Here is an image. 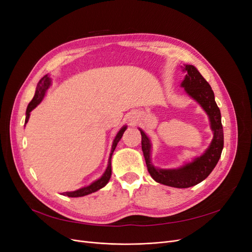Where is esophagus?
<instances>
[{
	"instance_id": "1",
	"label": "esophagus",
	"mask_w": 252,
	"mask_h": 252,
	"mask_svg": "<svg viewBox=\"0 0 252 252\" xmlns=\"http://www.w3.org/2000/svg\"><path fill=\"white\" fill-rule=\"evenodd\" d=\"M128 119H129V122H130V123H134V122L136 121L135 119H136V114H134V113H131L130 116L128 117Z\"/></svg>"
}]
</instances>
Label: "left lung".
I'll list each match as a JSON object with an SVG mask.
<instances>
[{
  "label": "left lung",
  "instance_id": "obj_1",
  "mask_svg": "<svg viewBox=\"0 0 252 252\" xmlns=\"http://www.w3.org/2000/svg\"><path fill=\"white\" fill-rule=\"evenodd\" d=\"M183 71L186 72V75L181 86L208 116L210 129L213 133L208 148L200 157L193 158L190 162H185L178 168H157L151 162V141L148 135L139 128L142 134L143 155L151 178L159 184L175 188H188L204 181L217 166L224 147L220 111L215 101V94L210 85L193 65H184Z\"/></svg>",
  "mask_w": 252,
  "mask_h": 252
}]
</instances>
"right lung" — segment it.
Listing matches in <instances>:
<instances>
[{
  "label": "right lung",
  "instance_id": "1",
  "mask_svg": "<svg viewBox=\"0 0 252 252\" xmlns=\"http://www.w3.org/2000/svg\"><path fill=\"white\" fill-rule=\"evenodd\" d=\"M51 85V79L49 78V75L46 74L44 75V77L40 80V82L37 83L36 85V89H35V94H34V96L32 100V102H30L27 106V109H26V119H25V125L27 124V122L29 120V117H30V112H32L37 105H39L42 101L43 98L45 96V94H46V91L47 89L50 87ZM127 129V126L124 125L123 127H122L119 132L117 133L116 138H114L113 140V143H112V146H111V151H110V155H109V158H108V164H107V168H106V170L104 171L103 175L100 178L97 179L96 181L91 183L90 185L88 186H85V187H82L78 190H74V191H67V192H64L63 195H67L69 197H79V196H84V195H87V194H90L93 192H95L97 191V190H100L101 188L105 187L106 185H107V183L109 182L110 180V177H111V158H112V154L114 149H116L117 145L119 143V141L121 140L122 136H123V133L125 132V130Z\"/></svg>",
  "mask_w": 252,
  "mask_h": 252
}]
</instances>
